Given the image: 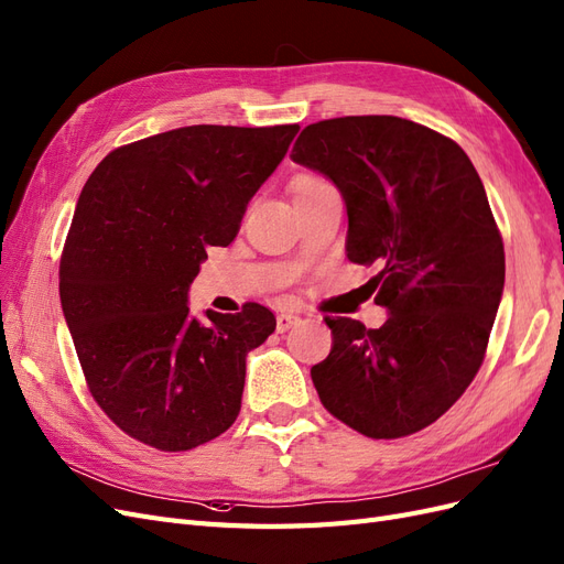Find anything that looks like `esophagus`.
I'll return each mask as SVG.
<instances>
[{"label": "esophagus", "mask_w": 564, "mask_h": 564, "mask_svg": "<svg viewBox=\"0 0 564 564\" xmlns=\"http://www.w3.org/2000/svg\"><path fill=\"white\" fill-rule=\"evenodd\" d=\"M299 322H301L299 315H294V313H282V315H278V332L282 334V332H286V329H292V327H296Z\"/></svg>", "instance_id": "1"}]
</instances>
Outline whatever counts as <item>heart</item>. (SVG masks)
I'll return each instance as SVG.
<instances>
[{"label":"heart","instance_id":"b5f03b06","mask_svg":"<svg viewBox=\"0 0 564 564\" xmlns=\"http://www.w3.org/2000/svg\"><path fill=\"white\" fill-rule=\"evenodd\" d=\"M322 185H327V181L315 178V176H301V178L294 183V193H296V195H301V193L315 191V187H322Z\"/></svg>","mask_w":564,"mask_h":564}]
</instances>
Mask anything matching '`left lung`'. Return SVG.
Here are the masks:
<instances>
[{
  "label": "left lung",
  "mask_w": 564,
  "mask_h": 564,
  "mask_svg": "<svg viewBox=\"0 0 564 564\" xmlns=\"http://www.w3.org/2000/svg\"><path fill=\"white\" fill-rule=\"evenodd\" d=\"M292 160L334 181L348 209V261L390 317L367 329L324 317L334 344L311 369L332 416L373 440L435 423L480 369L506 256L485 185L447 135L392 115L308 124Z\"/></svg>",
  "instance_id": "8db88e82"
}]
</instances>
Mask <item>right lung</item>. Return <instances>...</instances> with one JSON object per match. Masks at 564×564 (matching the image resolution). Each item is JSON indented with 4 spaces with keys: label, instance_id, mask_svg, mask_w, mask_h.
Returning a JSON list of instances; mask_svg holds the SVG:
<instances>
[{
    "label": "right lung",
    "instance_id": "add662e5",
    "mask_svg": "<svg viewBox=\"0 0 564 564\" xmlns=\"http://www.w3.org/2000/svg\"><path fill=\"white\" fill-rule=\"evenodd\" d=\"M299 124H195L115 148L77 199L61 305L91 398L129 437L187 452L235 423L247 352L275 332L259 303L191 317L207 247H228Z\"/></svg>",
    "mask_w": 564,
    "mask_h": 564
}]
</instances>
